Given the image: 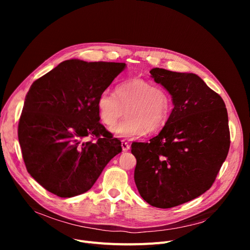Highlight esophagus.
<instances>
[{
    "instance_id": "1",
    "label": "esophagus",
    "mask_w": 250,
    "mask_h": 250,
    "mask_svg": "<svg viewBox=\"0 0 250 250\" xmlns=\"http://www.w3.org/2000/svg\"><path fill=\"white\" fill-rule=\"evenodd\" d=\"M122 148H123V151H127L129 150V144L127 142H125V140L122 141Z\"/></svg>"
}]
</instances>
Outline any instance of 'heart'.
Instances as JSON below:
<instances>
[{"label":"heart","instance_id":"obj_1","mask_svg":"<svg viewBox=\"0 0 250 250\" xmlns=\"http://www.w3.org/2000/svg\"><path fill=\"white\" fill-rule=\"evenodd\" d=\"M125 109L126 117L111 132L118 137L137 138L164 127L172 111V100L164 88L139 78L118 85L115 94L102 92L97 99L99 118L106 126H112Z\"/></svg>","mask_w":250,"mask_h":250}]
</instances>
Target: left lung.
<instances>
[{
  "instance_id": "1",
  "label": "left lung",
  "mask_w": 250,
  "mask_h": 250,
  "mask_svg": "<svg viewBox=\"0 0 250 250\" xmlns=\"http://www.w3.org/2000/svg\"><path fill=\"white\" fill-rule=\"evenodd\" d=\"M150 73L171 94L174 108L158 136L132 144L135 182L149 205L169 208L213 186L230 147L228 113L198 75L159 68Z\"/></svg>"
}]
</instances>
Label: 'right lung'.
Segmentation results:
<instances>
[{"instance_id": "right-lung-1", "label": "right lung", "mask_w": 250, "mask_h": 250, "mask_svg": "<svg viewBox=\"0 0 250 250\" xmlns=\"http://www.w3.org/2000/svg\"><path fill=\"white\" fill-rule=\"evenodd\" d=\"M125 68L68 60L31 85L18 139L28 173L49 192L72 198L88 191L122 152L121 141L99 123L97 99ZM87 136L96 142L84 141Z\"/></svg>"}]
</instances>
